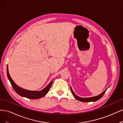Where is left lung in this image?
Wrapping results in <instances>:
<instances>
[{
  "label": "left lung",
  "instance_id": "1",
  "mask_svg": "<svg viewBox=\"0 0 123 123\" xmlns=\"http://www.w3.org/2000/svg\"><path fill=\"white\" fill-rule=\"evenodd\" d=\"M108 88H107L104 91V92H103L102 93L98 95V96H97L90 97V98H81V97H79L77 96V95L74 93V92H73V89H72V87H70V90H71V91H72V92L73 93V95L74 96V97L75 98H76L77 100L80 101H81V102H96V101L98 100L99 99H100L103 96V95L105 93L106 90L108 89Z\"/></svg>",
  "mask_w": 123,
  "mask_h": 123
}]
</instances>
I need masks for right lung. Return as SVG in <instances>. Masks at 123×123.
Wrapping results in <instances>:
<instances>
[{"label":"right lung","instance_id":"1","mask_svg":"<svg viewBox=\"0 0 123 123\" xmlns=\"http://www.w3.org/2000/svg\"><path fill=\"white\" fill-rule=\"evenodd\" d=\"M6 72L7 78H8V79L9 80L13 88L16 92L18 93L19 96L27 98L30 99H37L41 98L45 96L47 93V92H49L53 83L52 80L45 88L40 91H31L26 90L25 89L22 88L18 86L17 84H15V83L14 82V81L12 80V79L11 78V76H10L8 69V66H7Z\"/></svg>","mask_w":123,"mask_h":123}]
</instances>
